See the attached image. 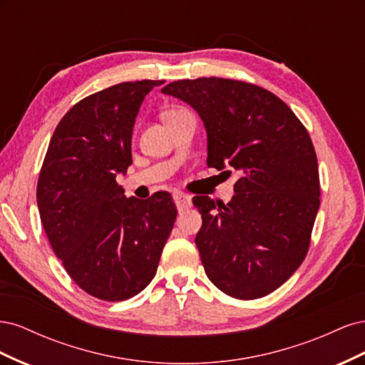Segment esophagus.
<instances>
[{"mask_svg": "<svg viewBox=\"0 0 365 365\" xmlns=\"http://www.w3.org/2000/svg\"><path fill=\"white\" fill-rule=\"evenodd\" d=\"M173 201H175L176 207H178L180 212H182V210L189 208V207L192 205L190 196H189V195H185V193H182V192H175V193H173Z\"/></svg>", "mask_w": 365, "mask_h": 365, "instance_id": "1", "label": "esophagus"}]
</instances>
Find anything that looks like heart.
<instances>
[{
    "label": "heart",
    "instance_id": "obj_1",
    "mask_svg": "<svg viewBox=\"0 0 365 365\" xmlns=\"http://www.w3.org/2000/svg\"><path fill=\"white\" fill-rule=\"evenodd\" d=\"M176 111H180V109H175V111H169V113H176ZM169 113H165V114H169Z\"/></svg>",
    "mask_w": 365,
    "mask_h": 365
}]
</instances>
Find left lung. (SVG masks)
Masks as SVG:
<instances>
[{"mask_svg": "<svg viewBox=\"0 0 365 365\" xmlns=\"http://www.w3.org/2000/svg\"><path fill=\"white\" fill-rule=\"evenodd\" d=\"M190 105L207 132V165L235 168L228 204L195 196L202 215L195 244L217 289L252 300L277 288L306 257L319 208L315 149L302 121L260 86L200 77L165 85Z\"/></svg>", "mask_w": 365, "mask_h": 365, "instance_id": "8db88e82", "label": "left lung"}]
</instances>
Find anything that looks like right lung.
<instances>
[{"mask_svg": "<svg viewBox=\"0 0 365 365\" xmlns=\"http://www.w3.org/2000/svg\"><path fill=\"white\" fill-rule=\"evenodd\" d=\"M163 83L123 82L76 103L39 173L36 200L50 245L76 284L101 300H128L146 288L175 224L169 193L140 201L115 181L132 164L140 106Z\"/></svg>", "mask_w": 365, "mask_h": 365, "instance_id": "right-lung-1", "label": "right lung"}]
</instances>
